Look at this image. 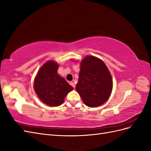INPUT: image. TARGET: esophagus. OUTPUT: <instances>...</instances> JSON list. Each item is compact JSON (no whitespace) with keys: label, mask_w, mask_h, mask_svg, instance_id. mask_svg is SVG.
<instances>
[{"label":"esophagus","mask_w":151,"mask_h":151,"mask_svg":"<svg viewBox=\"0 0 151 151\" xmlns=\"http://www.w3.org/2000/svg\"><path fill=\"white\" fill-rule=\"evenodd\" d=\"M70 84L73 87V88H75V87H76V84L74 83V82H70Z\"/></svg>","instance_id":"34e87169"}]
</instances>
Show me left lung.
I'll list each match as a JSON object with an SVG mask.
<instances>
[{"mask_svg":"<svg viewBox=\"0 0 151 151\" xmlns=\"http://www.w3.org/2000/svg\"><path fill=\"white\" fill-rule=\"evenodd\" d=\"M80 66L76 91L86 106H101L108 99L112 91L110 72L102 60L92 55L83 58Z\"/></svg>","mask_w":151,"mask_h":151,"instance_id":"1","label":"left lung"}]
</instances>
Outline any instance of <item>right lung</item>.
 I'll use <instances>...</instances> for the list:
<instances>
[{"mask_svg":"<svg viewBox=\"0 0 151 151\" xmlns=\"http://www.w3.org/2000/svg\"><path fill=\"white\" fill-rule=\"evenodd\" d=\"M58 63L48 60L40 67L34 81V89L41 101L50 106H58L74 89L57 73Z\"/></svg>","mask_w":151,"mask_h":151,"instance_id":"obj_1","label":"right lung"}]
</instances>
